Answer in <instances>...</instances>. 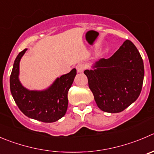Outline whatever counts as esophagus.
Masks as SVG:
<instances>
[{
    "mask_svg": "<svg viewBox=\"0 0 154 154\" xmlns=\"http://www.w3.org/2000/svg\"><path fill=\"white\" fill-rule=\"evenodd\" d=\"M76 68H77V71L78 73H82L86 68V65L84 64H78V65L76 66Z\"/></svg>",
    "mask_w": 154,
    "mask_h": 154,
    "instance_id": "esophagus-1",
    "label": "esophagus"
}]
</instances>
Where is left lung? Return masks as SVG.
Here are the masks:
<instances>
[{
	"label": "left lung",
	"instance_id": "1",
	"mask_svg": "<svg viewBox=\"0 0 154 154\" xmlns=\"http://www.w3.org/2000/svg\"><path fill=\"white\" fill-rule=\"evenodd\" d=\"M86 70L89 89L98 107L107 113H120L141 93L144 68L142 58L132 41L126 40L111 57Z\"/></svg>",
	"mask_w": 154,
	"mask_h": 154
}]
</instances>
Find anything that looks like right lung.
<instances>
[{
	"label": "right lung",
	"instance_id": "obj_1",
	"mask_svg": "<svg viewBox=\"0 0 154 154\" xmlns=\"http://www.w3.org/2000/svg\"><path fill=\"white\" fill-rule=\"evenodd\" d=\"M27 49L19 53L10 74L11 94L19 110L28 117L44 123H53L64 117L68 109V92L77 74L75 68L61 76L43 91L28 90L19 80V62Z\"/></svg>",
	"mask_w": 154,
	"mask_h": 154
}]
</instances>
